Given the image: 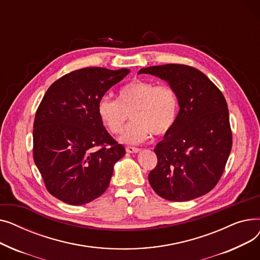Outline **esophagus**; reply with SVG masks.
I'll list each match as a JSON object with an SVG mask.
<instances>
[{
    "instance_id": "1",
    "label": "esophagus",
    "mask_w": 260,
    "mask_h": 260,
    "mask_svg": "<svg viewBox=\"0 0 260 260\" xmlns=\"http://www.w3.org/2000/svg\"><path fill=\"white\" fill-rule=\"evenodd\" d=\"M125 151H126V153H129V154H132V153H138V152H140V148L133 147V146H127L125 148Z\"/></svg>"
}]
</instances>
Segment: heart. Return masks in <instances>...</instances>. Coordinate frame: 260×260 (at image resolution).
<instances>
[{"instance_id": "b5f03b06", "label": "heart", "mask_w": 260, "mask_h": 260, "mask_svg": "<svg viewBox=\"0 0 260 260\" xmlns=\"http://www.w3.org/2000/svg\"><path fill=\"white\" fill-rule=\"evenodd\" d=\"M179 109V97L171 85L136 79L123 85L117 99L104 95L98 102V115L109 133L120 134L131 114L132 122L120 140L136 144L145 141L151 134H167L175 124Z\"/></svg>"}]
</instances>
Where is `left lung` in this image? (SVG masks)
<instances>
[{
  "instance_id": "left-lung-1",
  "label": "left lung",
  "mask_w": 260,
  "mask_h": 260,
  "mask_svg": "<svg viewBox=\"0 0 260 260\" xmlns=\"http://www.w3.org/2000/svg\"><path fill=\"white\" fill-rule=\"evenodd\" d=\"M169 82L179 97L175 124L154 152L157 166L148 174L155 192L170 201H187L209 193L221 178L232 149L224 95L196 68L166 64L142 68Z\"/></svg>"
}]
</instances>
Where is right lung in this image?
Returning <instances> with one entry per match:
<instances>
[{
	"instance_id": "add662e5",
	"label": "right lung",
	"mask_w": 260,
	"mask_h": 260,
	"mask_svg": "<svg viewBox=\"0 0 260 260\" xmlns=\"http://www.w3.org/2000/svg\"><path fill=\"white\" fill-rule=\"evenodd\" d=\"M129 74L86 67L49 86L34 122V160L48 192L81 206L100 197L125 148L107 133L98 115L104 93Z\"/></svg>"
}]
</instances>
